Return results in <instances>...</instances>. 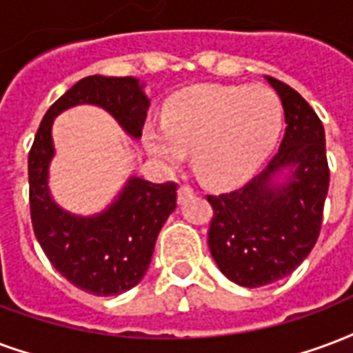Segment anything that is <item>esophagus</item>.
<instances>
[{
  "label": "esophagus",
  "mask_w": 353,
  "mask_h": 353,
  "mask_svg": "<svg viewBox=\"0 0 353 353\" xmlns=\"http://www.w3.org/2000/svg\"><path fill=\"white\" fill-rule=\"evenodd\" d=\"M192 194H194V189H192V187H189V185H181L179 190H177V200L183 202L185 198L192 196Z\"/></svg>",
  "instance_id": "34e87169"
}]
</instances>
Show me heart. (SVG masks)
<instances>
[{
	"instance_id": "1",
	"label": "heart",
	"mask_w": 353,
	"mask_h": 353,
	"mask_svg": "<svg viewBox=\"0 0 353 353\" xmlns=\"http://www.w3.org/2000/svg\"><path fill=\"white\" fill-rule=\"evenodd\" d=\"M281 123V103L265 85H198L168 104L163 127H145L143 143L164 164H177L183 151H192L203 179L228 183L262 163Z\"/></svg>"
}]
</instances>
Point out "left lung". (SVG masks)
<instances>
[{
	"label": "left lung",
	"instance_id": "left-lung-1",
	"mask_svg": "<svg viewBox=\"0 0 353 353\" xmlns=\"http://www.w3.org/2000/svg\"><path fill=\"white\" fill-rule=\"evenodd\" d=\"M283 101V142L268 166L239 189L208 194L213 208L208 243L232 283L260 288L288 276L309 256L322 228L330 189L325 132L296 90L265 77ZM289 170L283 184L279 173Z\"/></svg>",
	"mask_w": 353,
	"mask_h": 353
}]
</instances>
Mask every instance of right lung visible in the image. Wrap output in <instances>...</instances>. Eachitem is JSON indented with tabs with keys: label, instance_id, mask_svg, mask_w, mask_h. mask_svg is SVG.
Instances as JSON below:
<instances>
[{
	"label": "right lung",
	"instance_id": "obj_1",
	"mask_svg": "<svg viewBox=\"0 0 353 353\" xmlns=\"http://www.w3.org/2000/svg\"><path fill=\"white\" fill-rule=\"evenodd\" d=\"M77 104L101 106L127 134L140 138L150 99L132 77L82 78L44 114L28 157L31 224L44 254L77 288L93 296H117L137 286L150 268L157 236L176 210L177 185L132 176L99 215L78 216L61 210L48 190L52 123Z\"/></svg>",
	"mask_w": 353,
	"mask_h": 353
}]
</instances>
